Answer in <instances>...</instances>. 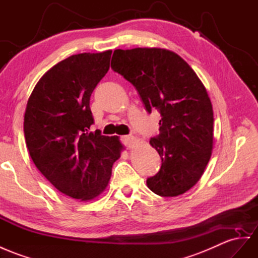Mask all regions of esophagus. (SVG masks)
<instances>
[{
  "label": "esophagus",
  "instance_id": "esophagus-1",
  "mask_svg": "<svg viewBox=\"0 0 258 258\" xmlns=\"http://www.w3.org/2000/svg\"><path fill=\"white\" fill-rule=\"evenodd\" d=\"M122 141H123L125 146L128 147V148H132V147H134V145L136 143V138L134 136L126 135V136L122 137Z\"/></svg>",
  "mask_w": 258,
  "mask_h": 258
}]
</instances>
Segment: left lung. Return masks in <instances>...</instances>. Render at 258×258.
I'll list each match as a JSON object with an SVG mask.
<instances>
[{
  "label": "left lung",
  "instance_id": "8db88e82",
  "mask_svg": "<svg viewBox=\"0 0 258 258\" xmlns=\"http://www.w3.org/2000/svg\"><path fill=\"white\" fill-rule=\"evenodd\" d=\"M111 68L134 85L149 113L160 112V134L149 143L162 163L147 186L164 197L187 192L214 148L213 105L204 84L180 55L161 48L114 50Z\"/></svg>",
  "mask_w": 258,
  "mask_h": 258
}]
</instances>
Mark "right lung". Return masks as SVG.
<instances>
[{"instance_id":"1","label":"right lung","mask_w":258,"mask_h":258,"mask_svg":"<svg viewBox=\"0 0 258 258\" xmlns=\"http://www.w3.org/2000/svg\"><path fill=\"white\" fill-rule=\"evenodd\" d=\"M111 50L79 53L58 62L39 79L24 117L32 161L61 193L91 201L108 186L124 149L118 136L89 132L90 96L110 68Z\"/></svg>"}]
</instances>
